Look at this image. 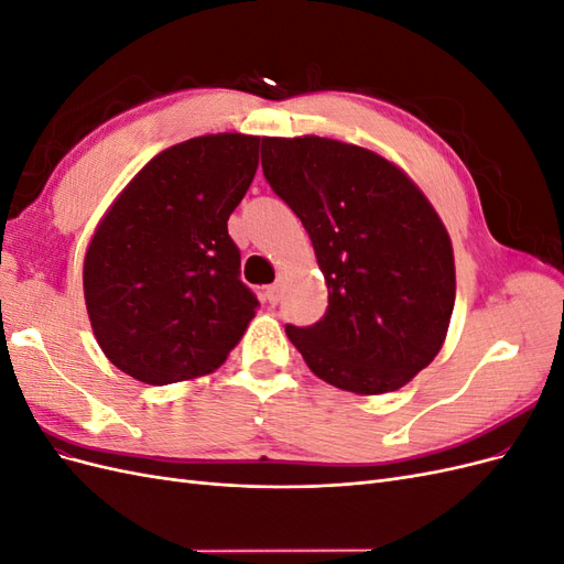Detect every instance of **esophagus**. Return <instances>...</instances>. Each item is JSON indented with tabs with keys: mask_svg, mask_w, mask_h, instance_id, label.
I'll return each instance as SVG.
<instances>
[{
	"mask_svg": "<svg viewBox=\"0 0 564 564\" xmlns=\"http://www.w3.org/2000/svg\"><path fill=\"white\" fill-rule=\"evenodd\" d=\"M265 296H268V301H270V303H278V301L282 299V275H278L275 284H270V286H268Z\"/></svg>",
	"mask_w": 564,
	"mask_h": 564,
	"instance_id": "obj_1",
	"label": "esophagus"
}]
</instances>
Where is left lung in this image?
Here are the masks:
<instances>
[{"label": "left lung", "instance_id": "8db88e82", "mask_svg": "<svg viewBox=\"0 0 564 564\" xmlns=\"http://www.w3.org/2000/svg\"><path fill=\"white\" fill-rule=\"evenodd\" d=\"M270 183L308 232L329 289L313 327L286 336L315 377L381 395L433 362L456 296L449 232L419 185L379 152L322 139H263Z\"/></svg>", "mask_w": 564, "mask_h": 564}]
</instances>
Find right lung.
I'll use <instances>...</instances> for the list:
<instances>
[{"label":"right lung","mask_w":564,"mask_h":564,"mask_svg":"<svg viewBox=\"0 0 564 564\" xmlns=\"http://www.w3.org/2000/svg\"><path fill=\"white\" fill-rule=\"evenodd\" d=\"M261 135L176 143L135 174L84 256V301L108 360L150 386L212 373L259 308L228 218L259 169Z\"/></svg>","instance_id":"add662e5"}]
</instances>
